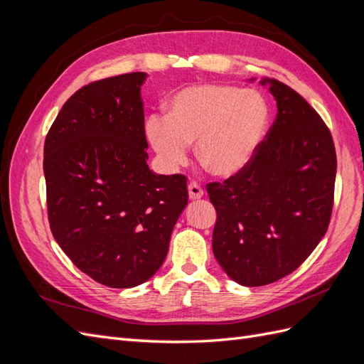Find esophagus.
I'll return each mask as SVG.
<instances>
[{"label": "esophagus", "mask_w": 364, "mask_h": 364, "mask_svg": "<svg viewBox=\"0 0 364 364\" xmlns=\"http://www.w3.org/2000/svg\"><path fill=\"white\" fill-rule=\"evenodd\" d=\"M188 194H190V199H193V200L202 199V197H203V188L197 182H190V185H188Z\"/></svg>", "instance_id": "1"}]
</instances>
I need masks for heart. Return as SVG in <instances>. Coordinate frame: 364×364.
<instances>
[{
  "instance_id": "obj_1",
  "label": "heart",
  "mask_w": 364,
  "mask_h": 364,
  "mask_svg": "<svg viewBox=\"0 0 364 364\" xmlns=\"http://www.w3.org/2000/svg\"><path fill=\"white\" fill-rule=\"evenodd\" d=\"M269 121V103L258 91L196 83L173 95L167 117L147 118L146 134L170 171L186 162L196 141V156L209 171L232 176L257 155Z\"/></svg>"
}]
</instances>
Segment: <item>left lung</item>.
Instances as JSON below:
<instances>
[{"label": "left lung", "instance_id": "left-lung-1", "mask_svg": "<svg viewBox=\"0 0 364 364\" xmlns=\"http://www.w3.org/2000/svg\"><path fill=\"white\" fill-rule=\"evenodd\" d=\"M278 114L247 167L206 191L217 220L215 259L230 279L259 287L287 277L326 234L337 156L325 121L305 98L272 79Z\"/></svg>", "mask_w": 364, "mask_h": 364}]
</instances>
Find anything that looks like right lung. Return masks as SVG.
<instances>
[{"mask_svg":"<svg viewBox=\"0 0 364 364\" xmlns=\"http://www.w3.org/2000/svg\"><path fill=\"white\" fill-rule=\"evenodd\" d=\"M144 73L91 82L60 109L43 144L48 222L77 269L130 289L155 274L188 203L186 176L147 165Z\"/></svg>","mask_w":364,"mask_h":364,"instance_id":"1","label":"right lung"}]
</instances>
